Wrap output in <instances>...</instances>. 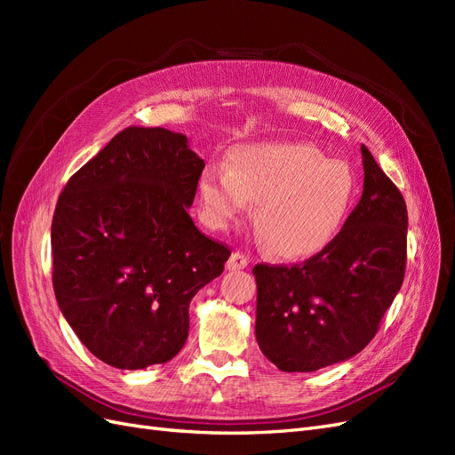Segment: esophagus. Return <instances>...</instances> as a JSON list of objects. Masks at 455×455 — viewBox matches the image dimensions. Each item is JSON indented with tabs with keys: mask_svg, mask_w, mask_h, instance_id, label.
I'll return each mask as SVG.
<instances>
[{
	"mask_svg": "<svg viewBox=\"0 0 455 455\" xmlns=\"http://www.w3.org/2000/svg\"><path fill=\"white\" fill-rule=\"evenodd\" d=\"M249 264H251V259L246 258V254H243V252H233L231 258L228 259L226 267H228L229 271H235V269H244Z\"/></svg>",
	"mask_w": 455,
	"mask_h": 455,
	"instance_id": "1",
	"label": "esophagus"
}]
</instances>
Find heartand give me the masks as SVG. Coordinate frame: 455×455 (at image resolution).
I'll return each mask as SVG.
<instances>
[{"instance_id": "1", "label": "heart", "mask_w": 455, "mask_h": 455, "mask_svg": "<svg viewBox=\"0 0 455 455\" xmlns=\"http://www.w3.org/2000/svg\"><path fill=\"white\" fill-rule=\"evenodd\" d=\"M356 180L347 163L306 142H271L233 151L231 164H209L199 178L206 226L228 229L259 203L256 228L288 261L324 251L353 209Z\"/></svg>"}]
</instances>
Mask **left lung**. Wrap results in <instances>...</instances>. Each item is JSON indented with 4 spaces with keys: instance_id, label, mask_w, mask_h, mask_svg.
Segmentation results:
<instances>
[{
    "instance_id": "left-lung-1",
    "label": "left lung",
    "mask_w": 455,
    "mask_h": 455,
    "mask_svg": "<svg viewBox=\"0 0 455 455\" xmlns=\"http://www.w3.org/2000/svg\"><path fill=\"white\" fill-rule=\"evenodd\" d=\"M361 201L324 251L301 264H256V339L283 371H315L361 353L401 291L408 211L361 146Z\"/></svg>"
}]
</instances>
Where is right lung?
Masks as SVG:
<instances>
[{
    "label": "right lung",
    "mask_w": 455,
    "mask_h": 455,
    "mask_svg": "<svg viewBox=\"0 0 455 455\" xmlns=\"http://www.w3.org/2000/svg\"><path fill=\"white\" fill-rule=\"evenodd\" d=\"M204 161L184 134L127 127L85 163L51 226L52 288L81 343L102 363L171 361L189 332V301L231 251L188 214Z\"/></svg>",
    "instance_id": "1"
}]
</instances>
